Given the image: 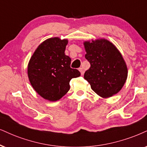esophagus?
Returning <instances> with one entry per match:
<instances>
[{
  "instance_id": "obj_1",
  "label": "esophagus",
  "mask_w": 147,
  "mask_h": 147,
  "mask_svg": "<svg viewBox=\"0 0 147 147\" xmlns=\"http://www.w3.org/2000/svg\"><path fill=\"white\" fill-rule=\"evenodd\" d=\"M79 70L80 71V72H81V75H83V74H84L85 71H84V70H83V68H79Z\"/></svg>"
}]
</instances>
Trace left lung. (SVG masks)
<instances>
[{
  "label": "left lung",
  "instance_id": "1",
  "mask_svg": "<svg viewBox=\"0 0 147 147\" xmlns=\"http://www.w3.org/2000/svg\"><path fill=\"white\" fill-rule=\"evenodd\" d=\"M85 58L90 63L84 78L98 95L109 98L121 90L127 77L123 57L114 45L105 39L85 42Z\"/></svg>",
  "mask_w": 147,
  "mask_h": 147
}]
</instances>
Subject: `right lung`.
Instances as JSON below:
<instances>
[{
  "label": "right lung",
  "instance_id": "add662e5",
  "mask_svg": "<svg viewBox=\"0 0 147 147\" xmlns=\"http://www.w3.org/2000/svg\"><path fill=\"white\" fill-rule=\"evenodd\" d=\"M67 40L51 38L37 47L30 60L28 75L34 90L45 99L56 101L70 90V81L79 77L70 68L71 59L64 53Z\"/></svg>",
  "mask_w": 147,
  "mask_h": 147
}]
</instances>
